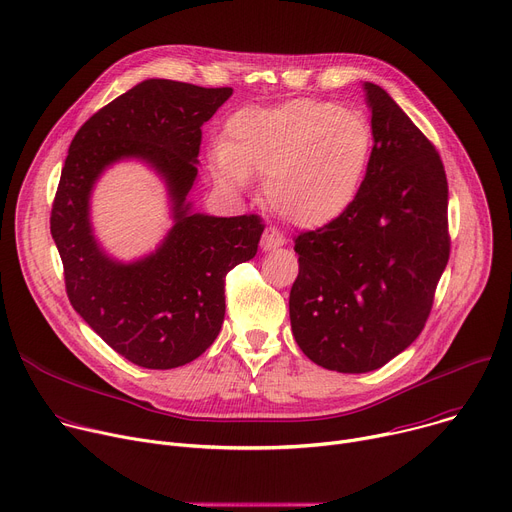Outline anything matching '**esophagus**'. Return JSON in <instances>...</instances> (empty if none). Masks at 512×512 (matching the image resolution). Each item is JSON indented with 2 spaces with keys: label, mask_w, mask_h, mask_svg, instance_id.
I'll return each instance as SVG.
<instances>
[{
  "label": "esophagus",
  "mask_w": 512,
  "mask_h": 512,
  "mask_svg": "<svg viewBox=\"0 0 512 512\" xmlns=\"http://www.w3.org/2000/svg\"><path fill=\"white\" fill-rule=\"evenodd\" d=\"M284 243H286V239H284L275 228H265L263 241H261L263 251H273V249H277V247H284Z\"/></svg>",
  "instance_id": "34e87169"
}]
</instances>
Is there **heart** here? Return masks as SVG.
Returning a JSON list of instances; mask_svg holds the SVG:
<instances>
[{
	"label": "heart",
	"instance_id": "heart-1",
	"mask_svg": "<svg viewBox=\"0 0 512 512\" xmlns=\"http://www.w3.org/2000/svg\"><path fill=\"white\" fill-rule=\"evenodd\" d=\"M371 153L374 130L361 112L300 98L230 116L212 169L232 192L267 175L271 208L294 226L320 228L353 206Z\"/></svg>",
	"mask_w": 512,
	"mask_h": 512
}]
</instances>
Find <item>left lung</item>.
Instances as JSON below:
<instances>
[{"instance_id": "1", "label": "left lung", "mask_w": 512, "mask_h": 512, "mask_svg": "<svg viewBox=\"0 0 512 512\" xmlns=\"http://www.w3.org/2000/svg\"><path fill=\"white\" fill-rule=\"evenodd\" d=\"M374 153L353 206L296 237L290 292L302 353L341 374L386 365L421 335L449 261L439 153L376 83H363Z\"/></svg>"}]
</instances>
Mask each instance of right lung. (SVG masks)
Returning <instances> with one entry per match:
<instances>
[{"mask_svg":"<svg viewBox=\"0 0 512 512\" xmlns=\"http://www.w3.org/2000/svg\"><path fill=\"white\" fill-rule=\"evenodd\" d=\"M232 87L147 79L98 110L75 134L51 210L71 306L116 353L147 369L200 357L224 320V277L255 257L265 224L257 214L192 212L202 126ZM122 158L151 164L168 185L176 224L158 251L132 264L112 260L93 237L88 196Z\"/></svg>","mask_w":512,"mask_h":512,"instance_id":"obj_1","label":"right lung"}]
</instances>
